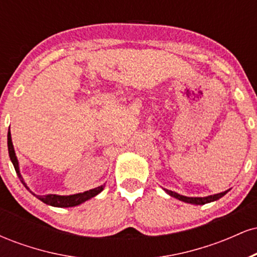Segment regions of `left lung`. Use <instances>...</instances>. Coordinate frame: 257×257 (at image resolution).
<instances>
[{
	"label": "left lung",
	"mask_w": 257,
	"mask_h": 257,
	"mask_svg": "<svg viewBox=\"0 0 257 257\" xmlns=\"http://www.w3.org/2000/svg\"><path fill=\"white\" fill-rule=\"evenodd\" d=\"M163 190L166 191V193L169 194V196L174 197V198L181 200V202H185V203H190V204H194V205H203V204H206V203L215 202V200L220 199L221 197L225 196V194L229 191V190H227V191H225V192L211 194V196H208V197H186V196H182V194L173 192V191H170V190H167V188H163Z\"/></svg>",
	"instance_id": "1"
}]
</instances>
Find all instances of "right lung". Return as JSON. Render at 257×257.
Segmentation results:
<instances>
[{
  "label": "right lung",
  "instance_id": "add662e5",
  "mask_svg": "<svg viewBox=\"0 0 257 257\" xmlns=\"http://www.w3.org/2000/svg\"><path fill=\"white\" fill-rule=\"evenodd\" d=\"M8 153H10V158L13 163L14 169H16L18 178L20 179L22 184L25 186L26 190H29L30 192L34 194L36 198H38L41 202L46 203V204L52 205V206H57V208H71V206H77L82 203L87 202L88 199L93 198V197L98 196V194L104 190L105 184L99 186V187L93 188V190L85 191V192L82 193H76V194H70V196H59V194H44V196H38V194H35L30 188L28 187L26 182L23 179L22 174H20V169H19V162H18L16 151H14V146L13 143H12V137H11V132H8Z\"/></svg>",
  "mask_w": 257,
  "mask_h": 257
}]
</instances>
